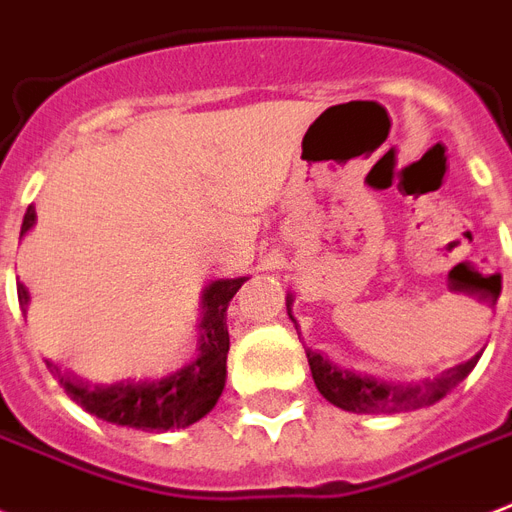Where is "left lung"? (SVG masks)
I'll return each mask as SVG.
<instances>
[{"label": "left lung", "mask_w": 512, "mask_h": 512, "mask_svg": "<svg viewBox=\"0 0 512 512\" xmlns=\"http://www.w3.org/2000/svg\"><path fill=\"white\" fill-rule=\"evenodd\" d=\"M305 356H308L313 382L321 390V396L327 398L329 404L356 414L412 412V409L436 404L438 398H444L449 390L457 388L468 377L470 369L478 364V356H473L470 361L446 369L441 377H433V380L417 382V385H393V382H380L374 377H361L356 372L340 369L311 348L305 350Z\"/></svg>", "instance_id": "1"}]
</instances>
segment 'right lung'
<instances>
[{
    "mask_svg": "<svg viewBox=\"0 0 512 512\" xmlns=\"http://www.w3.org/2000/svg\"><path fill=\"white\" fill-rule=\"evenodd\" d=\"M34 220L36 209L31 204L23 217L20 236L34 225ZM244 281L247 279H220L209 284L204 292V319L199 324V356L170 377L154 382L122 380L114 385H87L74 374L60 372L52 361H47V366L58 377L68 396L100 420L138 430L188 428L201 420L223 393L225 361H228V348H231L225 311ZM18 300L20 308H26L28 289L23 284L18 287Z\"/></svg>",
    "mask_w": 512,
    "mask_h": 512,
    "instance_id": "1",
    "label": "right lung"
}]
</instances>
